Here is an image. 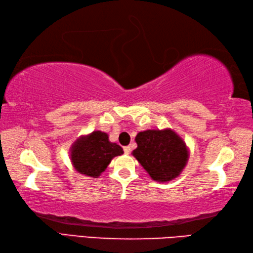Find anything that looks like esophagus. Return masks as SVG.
I'll return each instance as SVG.
<instances>
[{"label": "esophagus", "instance_id": "obj_1", "mask_svg": "<svg viewBox=\"0 0 253 253\" xmlns=\"http://www.w3.org/2000/svg\"><path fill=\"white\" fill-rule=\"evenodd\" d=\"M130 151H131V147H130V146H126V147H124V152H125L126 155H129Z\"/></svg>", "mask_w": 253, "mask_h": 253}]
</instances>
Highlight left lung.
<instances>
[{
  "mask_svg": "<svg viewBox=\"0 0 253 253\" xmlns=\"http://www.w3.org/2000/svg\"><path fill=\"white\" fill-rule=\"evenodd\" d=\"M132 156L152 180L169 182L181 174L189 160V149L182 138L170 128L138 132Z\"/></svg>",
  "mask_w": 253,
  "mask_h": 253,
  "instance_id": "left-lung-1",
  "label": "left lung"
}]
</instances>
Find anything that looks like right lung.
I'll return each mask as SVG.
<instances>
[{
    "label": "right lung",
    "mask_w": 253,
    "mask_h": 253,
    "mask_svg": "<svg viewBox=\"0 0 253 253\" xmlns=\"http://www.w3.org/2000/svg\"><path fill=\"white\" fill-rule=\"evenodd\" d=\"M70 152L74 169L81 174L91 177L100 176L114 157L124 153L121 146L111 142L107 133L100 130L78 138Z\"/></svg>",
    "instance_id": "obj_1"
}]
</instances>
